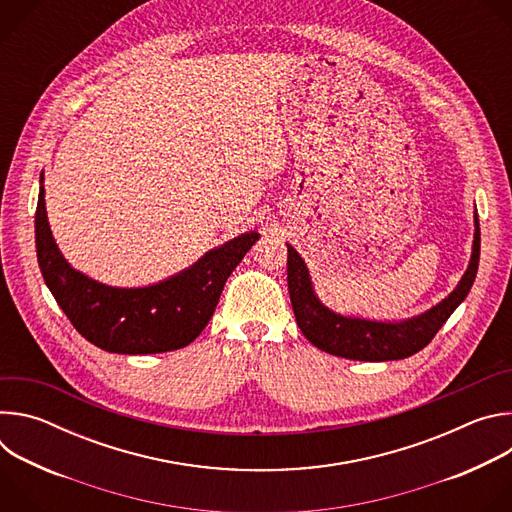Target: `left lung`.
<instances>
[{
    "instance_id": "obj_1",
    "label": "left lung",
    "mask_w": 512,
    "mask_h": 512,
    "mask_svg": "<svg viewBox=\"0 0 512 512\" xmlns=\"http://www.w3.org/2000/svg\"><path fill=\"white\" fill-rule=\"evenodd\" d=\"M480 261V225L474 210V241L468 269L452 294L429 310L405 320H375L340 314L316 294L312 275L302 255L287 243V289L296 322L304 336L320 350L348 360H399L425 348L454 310L470 294Z\"/></svg>"
}]
</instances>
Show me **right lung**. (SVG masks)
Masks as SVG:
<instances>
[{
    "label": "right lung",
    "instance_id": "obj_1",
    "mask_svg": "<svg viewBox=\"0 0 512 512\" xmlns=\"http://www.w3.org/2000/svg\"><path fill=\"white\" fill-rule=\"evenodd\" d=\"M261 235L243 233L206 251L190 267L150 285L117 287L72 267L46 214L44 172L36 206V255L66 318L91 344L117 354H158L188 346L206 328L233 269Z\"/></svg>",
    "mask_w": 512,
    "mask_h": 512
}]
</instances>
